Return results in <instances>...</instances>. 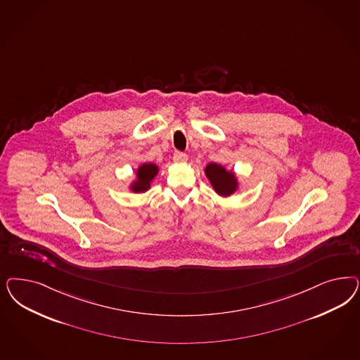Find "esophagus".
Here are the masks:
<instances>
[{
  "mask_svg": "<svg viewBox=\"0 0 360 360\" xmlns=\"http://www.w3.org/2000/svg\"><path fill=\"white\" fill-rule=\"evenodd\" d=\"M174 162H186L188 160V156L184 152L176 151L174 153Z\"/></svg>",
  "mask_w": 360,
  "mask_h": 360,
  "instance_id": "esophagus-1",
  "label": "esophagus"
}]
</instances>
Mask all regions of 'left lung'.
<instances>
[{
    "label": "left lung",
    "instance_id": "left-lung-1",
    "mask_svg": "<svg viewBox=\"0 0 360 360\" xmlns=\"http://www.w3.org/2000/svg\"><path fill=\"white\" fill-rule=\"evenodd\" d=\"M204 171L217 195H220L222 198H228L237 191L238 188L237 177L232 171H226L225 167L216 162H210L205 167Z\"/></svg>",
    "mask_w": 360,
    "mask_h": 360
}]
</instances>
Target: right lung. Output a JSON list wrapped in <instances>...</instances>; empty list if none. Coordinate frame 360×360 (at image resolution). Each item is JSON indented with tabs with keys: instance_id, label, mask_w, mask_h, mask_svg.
Wrapping results in <instances>:
<instances>
[{
	"instance_id": "1",
	"label": "right lung",
	"mask_w": 360,
	"mask_h": 360,
	"mask_svg": "<svg viewBox=\"0 0 360 360\" xmlns=\"http://www.w3.org/2000/svg\"><path fill=\"white\" fill-rule=\"evenodd\" d=\"M159 172V167L153 162L141 164L136 171V180L131 184V191L135 193L146 192L151 188L152 180Z\"/></svg>"
}]
</instances>
